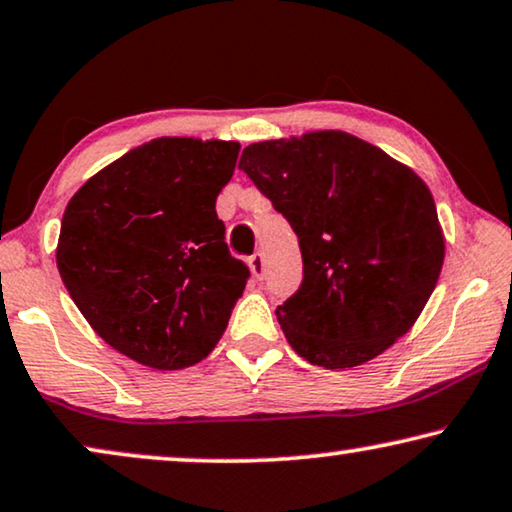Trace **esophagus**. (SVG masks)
<instances>
[{"mask_svg": "<svg viewBox=\"0 0 512 512\" xmlns=\"http://www.w3.org/2000/svg\"><path fill=\"white\" fill-rule=\"evenodd\" d=\"M248 266H250V271H253L255 278H262L264 276V255L262 253L250 255Z\"/></svg>", "mask_w": 512, "mask_h": 512, "instance_id": "34e87169", "label": "esophagus"}]
</instances>
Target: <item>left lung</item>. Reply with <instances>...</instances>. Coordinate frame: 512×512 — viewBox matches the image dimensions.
<instances>
[{"mask_svg": "<svg viewBox=\"0 0 512 512\" xmlns=\"http://www.w3.org/2000/svg\"><path fill=\"white\" fill-rule=\"evenodd\" d=\"M239 169L299 236L304 280L276 308L287 343L325 369L383 355L441 276L445 239L427 183L341 129L250 143Z\"/></svg>", "mask_w": 512, "mask_h": 512, "instance_id": "8db88e82", "label": "left lung"}]
</instances>
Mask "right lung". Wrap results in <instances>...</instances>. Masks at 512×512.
I'll return each mask as SVG.
<instances>
[{"label": "right lung", "instance_id": "1", "mask_svg": "<svg viewBox=\"0 0 512 512\" xmlns=\"http://www.w3.org/2000/svg\"><path fill=\"white\" fill-rule=\"evenodd\" d=\"M239 150L162 136L97 171L64 208L62 283L90 327L134 362L185 369L225 334L250 276L215 213Z\"/></svg>", "mask_w": 512, "mask_h": 512}]
</instances>
